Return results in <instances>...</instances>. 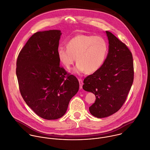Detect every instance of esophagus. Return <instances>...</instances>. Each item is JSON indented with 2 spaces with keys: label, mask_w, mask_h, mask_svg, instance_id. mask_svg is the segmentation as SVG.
Listing matches in <instances>:
<instances>
[{
  "label": "esophagus",
  "mask_w": 150,
  "mask_h": 150,
  "mask_svg": "<svg viewBox=\"0 0 150 150\" xmlns=\"http://www.w3.org/2000/svg\"><path fill=\"white\" fill-rule=\"evenodd\" d=\"M78 81H79V88L80 89H82V86H83V81H82V79H78Z\"/></svg>",
  "instance_id": "obj_1"
}]
</instances>
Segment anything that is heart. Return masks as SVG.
Segmentation results:
<instances>
[{"label":"heart","instance_id":"1","mask_svg":"<svg viewBox=\"0 0 150 150\" xmlns=\"http://www.w3.org/2000/svg\"><path fill=\"white\" fill-rule=\"evenodd\" d=\"M108 53V45L103 37L85 34L76 35L69 41L67 47L60 46L57 50L59 60L67 69L76 58L78 64L74 72L78 74L98 71L104 64Z\"/></svg>","mask_w":150,"mask_h":150}]
</instances>
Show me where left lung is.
Returning <instances> with one entry per match:
<instances>
[{"label": "left lung", "mask_w": 150, "mask_h": 150, "mask_svg": "<svg viewBox=\"0 0 150 150\" xmlns=\"http://www.w3.org/2000/svg\"><path fill=\"white\" fill-rule=\"evenodd\" d=\"M108 54L103 66L83 81V89L95 94L96 100L89 112L97 118L117 112L125 102L134 79L131 51L112 33L106 31Z\"/></svg>", "instance_id": "1"}]
</instances>
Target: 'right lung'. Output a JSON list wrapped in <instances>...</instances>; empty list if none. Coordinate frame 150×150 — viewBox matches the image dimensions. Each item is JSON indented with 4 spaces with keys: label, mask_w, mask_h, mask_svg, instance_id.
<instances>
[{
    "label": "right lung",
    "mask_w": 150,
    "mask_h": 150,
    "mask_svg": "<svg viewBox=\"0 0 150 150\" xmlns=\"http://www.w3.org/2000/svg\"><path fill=\"white\" fill-rule=\"evenodd\" d=\"M58 30L34 34L20 51L16 63L20 91L26 104L40 117L55 120L67 112L79 83L59 66Z\"/></svg>",
    "instance_id": "right-lung-1"
}]
</instances>
